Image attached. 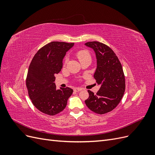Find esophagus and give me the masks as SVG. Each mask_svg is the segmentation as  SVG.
<instances>
[{"mask_svg": "<svg viewBox=\"0 0 155 155\" xmlns=\"http://www.w3.org/2000/svg\"><path fill=\"white\" fill-rule=\"evenodd\" d=\"M82 89L81 88H74V91L76 92H78L79 91H81Z\"/></svg>", "mask_w": 155, "mask_h": 155, "instance_id": "esophagus-1", "label": "esophagus"}]
</instances>
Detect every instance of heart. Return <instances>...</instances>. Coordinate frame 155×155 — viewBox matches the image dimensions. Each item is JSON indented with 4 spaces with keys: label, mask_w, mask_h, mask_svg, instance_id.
<instances>
[{
    "label": "heart",
    "mask_w": 155,
    "mask_h": 155,
    "mask_svg": "<svg viewBox=\"0 0 155 155\" xmlns=\"http://www.w3.org/2000/svg\"><path fill=\"white\" fill-rule=\"evenodd\" d=\"M76 57L78 58V59L81 63H82L83 61H85L87 59H91V55L87 50H81L77 51ZM67 58L65 59L64 63L67 62Z\"/></svg>",
    "instance_id": "heart-1"
}]
</instances>
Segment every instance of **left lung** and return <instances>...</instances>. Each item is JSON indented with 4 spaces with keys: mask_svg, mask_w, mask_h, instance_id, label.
Segmentation results:
<instances>
[{
    "mask_svg": "<svg viewBox=\"0 0 155 155\" xmlns=\"http://www.w3.org/2000/svg\"><path fill=\"white\" fill-rule=\"evenodd\" d=\"M85 45L95 51L97 68L94 78L101 87L96 94L88 90L89 97L85 102L92 111L104 114L115 109L124 94L123 68L114 51L107 45L97 41L88 42Z\"/></svg>",
    "mask_w": 155,
    "mask_h": 155,
    "instance_id": "8db88e82",
    "label": "left lung"
}]
</instances>
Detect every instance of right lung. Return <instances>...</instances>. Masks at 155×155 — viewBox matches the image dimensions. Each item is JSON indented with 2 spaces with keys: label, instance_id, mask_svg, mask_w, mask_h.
Returning <instances> with one entry per match:
<instances>
[{
  "label": "right lung",
  "instance_id": "1",
  "mask_svg": "<svg viewBox=\"0 0 155 155\" xmlns=\"http://www.w3.org/2000/svg\"><path fill=\"white\" fill-rule=\"evenodd\" d=\"M74 43L53 41L45 45L33 58L26 84L34 105L43 113L54 116L63 111L73 90L69 87L56 89L55 76L63 67V59Z\"/></svg>",
  "mask_w": 155,
  "mask_h": 155
}]
</instances>
